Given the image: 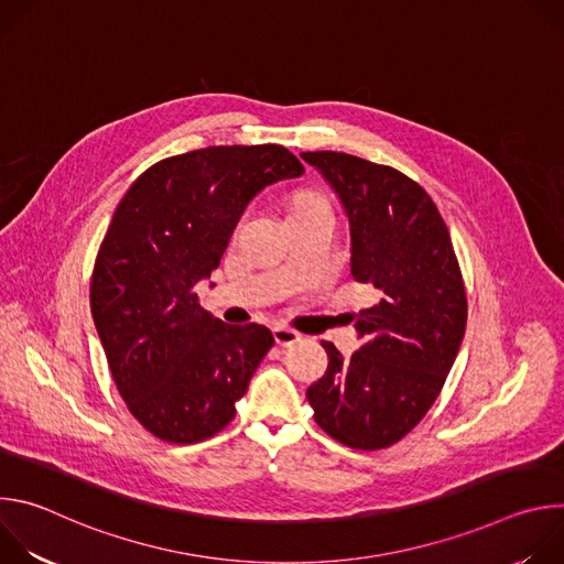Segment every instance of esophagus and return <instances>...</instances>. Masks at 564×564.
<instances>
[{"instance_id":"obj_1","label":"esophagus","mask_w":564,"mask_h":564,"mask_svg":"<svg viewBox=\"0 0 564 564\" xmlns=\"http://www.w3.org/2000/svg\"><path fill=\"white\" fill-rule=\"evenodd\" d=\"M272 335H274V341H276L279 346H283V348L294 346V344H299V341H301V335H299L296 330H292V328H283V326L274 328V330H272Z\"/></svg>"}]
</instances>
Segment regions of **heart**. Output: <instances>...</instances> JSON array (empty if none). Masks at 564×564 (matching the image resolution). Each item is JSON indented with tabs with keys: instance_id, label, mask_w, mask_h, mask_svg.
I'll use <instances>...</instances> for the list:
<instances>
[{
	"instance_id": "1",
	"label": "heart",
	"mask_w": 564,
	"mask_h": 564,
	"mask_svg": "<svg viewBox=\"0 0 564 564\" xmlns=\"http://www.w3.org/2000/svg\"><path fill=\"white\" fill-rule=\"evenodd\" d=\"M314 207H326L324 198L316 196V194H299V196L292 200L290 214H296V212H303V209H314Z\"/></svg>"
}]
</instances>
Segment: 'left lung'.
Segmentation results:
<instances>
[{
  "mask_svg": "<svg viewBox=\"0 0 564 564\" xmlns=\"http://www.w3.org/2000/svg\"><path fill=\"white\" fill-rule=\"evenodd\" d=\"M337 194L350 225V274L377 292L355 316L361 348L330 344L307 388L314 422L337 442L377 451L411 433L437 399L466 328L451 234L431 196L401 172L341 151L301 153Z\"/></svg>",
  "mask_w": 564,
  "mask_h": 564,
  "instance_id": "8db88e82",
  "label": "left lung"
}]
</instances>
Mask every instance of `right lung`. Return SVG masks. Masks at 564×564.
Masks as SVG:
<instances>
[{"mask_svg":"<svg viewBox=\"0 0 564 564\" xmlns=\"http://www.w3.org/2000/svg\"><path fill=\"white\" fill-rule=\"evenodd\" d=\"M303 172L279 144L207 147L160 160L116 207L91 314L113 381L151 435L194 444L234 420L274 337L259 324H223L194 288L218 268L250 200Z\"/></svg>","mask_w":564,"mask_h":564,"instance_id":"obj_1","label":"right lung"}]
</instances>
